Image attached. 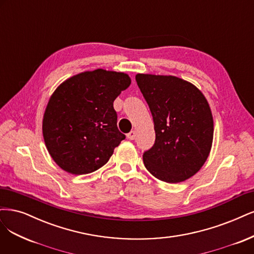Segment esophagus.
<instances>
[{"label":"esophagus","instance_id":"1","mask_svg":"<svg viewBox=\"0 0 254 254\" xmlns=\"http://www.w3.org/2000/svg\"><path fill=\"white\" fill-rule=\"evenodd\" d=\"M135 136H136V131H134V130L130 131V132L127 134V137H128L129 139H134Z\"/></svg>","mask_w":254,"mask_h":254}]
</instances>
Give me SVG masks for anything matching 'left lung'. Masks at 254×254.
I'll use <instances>...</instances> for the list:
<instances>
[{
	"label": "left lung",
	"instance_id": "left-lung-1",
	"mask_svg": "<svg viewBox=\"0 0 254 254\" xmlns=\"http://www.w3.org/2000/svg\"><path fill=\"white\" fill-rule=\"evenodd\" d=\"M151 111L155 142L143 154L146 169L166 183H181L203 167L213 141L210 106L196 86L173 75L137 73Z\"/></svg>",
	"mask_w": 254,
	"mask_h": 254
}]
</instances>
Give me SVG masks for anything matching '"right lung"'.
<instances>
[{
    "label": "right lung",
    "instance_id": "obj_1",
    "mask_svg": "<svg viewBox=\"0 0 254 254\" xmlns=\"http://www.w3.org/2000/svg\"><path fill=\"white\" fill-rule=\"evenodd\" d=\"M131 84L127 73L95 69L67 78L51 94L43 117L47 150L63 170L80 176L106 164L125 138L113 102Z\"/></svg>",
    "mask_w": 254,
    "mask_h": 254
}]
</instances>
